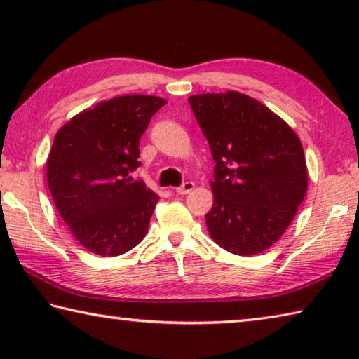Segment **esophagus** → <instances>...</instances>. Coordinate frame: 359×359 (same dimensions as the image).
Here are the masks:
<instances>
[{
  "label": "esophagus",
  "mask_w": 359,
  "mask_h": 359,
  "mask_svg": "<svg viewBox=\"0 0 359 359\" xmlns=\"http://www.w3.org/2000/svg\"><path fill=\"white\" fill-rule=\"evenodd\" d=\"M193 188H194L193 182H185V184H182L179 188H175V191H177V194H187L190 193Z\"/></svg>",
  "instance_id": "34e87169"
}]
</instances>
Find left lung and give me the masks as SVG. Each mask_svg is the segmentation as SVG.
<instances>
[{
    "label": "left lung",
    "instance_id": "8db88e82",
    "mask_svg": "<svg viewBox=\"0 0 359 359\" xmlns=\"http://www.w3.org/2000/svg\"><path fill=\"white\" fill-rule=\"evenodd\" d=\"M215 161L214 205L205 224L234 255L269 248L293 222L307 191V166L296 133L259 101L239 92L188 98Z\"/></svg>",
    "mask_w": 359,
    "mask_h": 359
}]
</instances>
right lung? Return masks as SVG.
Here are the masks:
<instances>
[{
    "label": "right lung",
    "mask_w": 359,
    "mask_h": 359,
    "mask_svg": "<svg viewBox=\"0 0 359 359\" xmlns=\"http://www.w3.org/2000/svg\"><path fill=\"white\" fill-rule=\"evenodd\" d=\"M166 100L125 95L98 102L58 130L47 160V184L71 233L87 250L117 257L149 229L156 193L135 180L139 139Z\"/></svg>",
    "instance_id": "right-lung-1"
}]
</instances>
